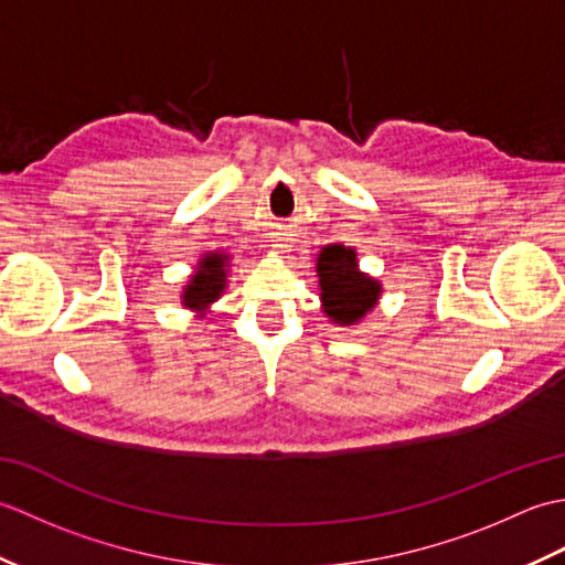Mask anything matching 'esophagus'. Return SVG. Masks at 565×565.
<instances>
[{"mask_svg": "<svg viewBox=\"0 0 565 565\" xmlns=\"http://www.w3.org/2000/svg\"><path fill=\"white\" fill-rule=\"evenodd\" d=\"M271 247H274V252L276 255H286V252H289V239H284V237H274L271 239Z\"/></svg>", "mask_w": 565, "mask_h": 565, "instance_id": "esophagus-1", "label": "esophagus"}]
</instances>
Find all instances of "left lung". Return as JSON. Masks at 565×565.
<instances>
[{"label":"left lung","mask_w":565,"mask_h":565,"mask_svg":"<svg viewBox=\"0 0 565 565\" xmlns=\"http://www.w3.org/2000/svg\"><path fill=\"white\" fill-rule=\"evenodd\" d=\"M320 306L332 326L352 328L376 308L383 286L374 276L359 269L356 249L326 245L316 259Z\"/></svg>","instance_id":"left-lung-1"}]
</instances>
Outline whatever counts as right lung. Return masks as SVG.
<instances>
[{
	"label": "right lung",
	"instance_id": "1",
	"mask_svg": "<svg viewBox=\"0 0 565 565\" xmlns=\"http://www.w3.org/2000/svg\"><path fill=\"white\" fill-rule=\"evenodd\" d=\"M227 271H231V255H227V252L213 249L206 252V255H201L194 274L189 276L182 294H179L182 306L194 310L196 318H206V313H211V306L218 301L225 291Z\"/></svg>",
	"mask_w": 565,
	"mask_h": 565
}]
</instances>
